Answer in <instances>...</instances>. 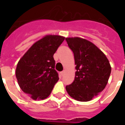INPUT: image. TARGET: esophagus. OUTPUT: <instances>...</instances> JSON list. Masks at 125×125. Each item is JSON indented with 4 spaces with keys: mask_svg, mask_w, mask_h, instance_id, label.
<instances>
[{
    "mask_svg": "<svg viewBox=\"0 0 125 125\" xmlns=\"http://www.w3.org/2000/svg\"><path fill=\"white\" fill-rule=\"evenodd\" d=\"M64 73H65V71H62V72L61 73V74L62 76H63V75L64 74Z\"/></svg>",
    "mask_w": 125,
    "mask_h": 125,
    "instance_id": "obj_1",
    "label": "esophagus"
}]
</instances>
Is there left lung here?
I'll return each instance as SVG.
<instances>
[{"label": "left lung", "instance_id": "left-lung-1", "mask_svg": "<svg viewBox=\"0 0 125 125\" xmlns=\"http://www.w3.org/2000/svg\"><path fill=\"white\" fill-rule=\"evenodd\" d=\"M74 57L76 71L72 84L66 89L71 98L79 101H91L105 88L111 67L105 54L96 45L79 37H66Z\"/></svg>", "mask_w": 125, "mask_h": 125}]
</instances>
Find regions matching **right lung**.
Masks as SVG:
<instances>
[{
  "instance_id": "right-lung-1",
  "label": "right lung",
  "mask_w": 125,
  "mask_h": 125,
  "mask_svg": "<svg viewBox=\"0 0 125 125\" xmlns=\"http://www.w3.org/2000/svg\"><path fill=\"white\" fill-rule=\"evenodd\" d=\"M64 39L46 35L34 43L19 61L15 69L19 86L32 100L47 98L59 80L53 55Z\"/></svg>"
}]
</instances>
